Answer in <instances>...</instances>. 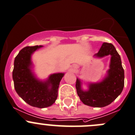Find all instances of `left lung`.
I'll use <instances>...</instances> for the list:
<instances>
[{
	"mask_svg": "<svg viewBox=\"0 0 135 135\" xmlns=\"http://www.w3.org/2000/svg\"><path fill=\"white\" fill-rule=\"evenodd\" d=\"M110 55L109 69L101 81L86 83L87 89L82 87L83 80L76 78V89L80 100L93 107H104L114 101L123 91L124 73L120 55L112 44L104 42L94 58L102 59Z\"/></svg>",
	"mask_w": 135,
	"mask_h": 135,
	"instance_id": "left-lung-1",
	"label": "left lung"
}]
</instances>
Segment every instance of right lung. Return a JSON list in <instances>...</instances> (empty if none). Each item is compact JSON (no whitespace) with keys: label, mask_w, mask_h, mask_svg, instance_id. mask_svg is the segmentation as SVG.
<instances>
[{"label":"right lung","mask_w":135,"mask_h":135,"mask_svg":"<svg viewBox=\"0 0 135 135\" xmlns=\"http://www.w3.org/2000/svg\"><path fill=\"white\" fill-rule=\"evenodd\" d=\"M43 46H26L18 52L14 62L12 79L16 93L34 107L46 108L55 103L64 73L51 74L41 80L34 73L32 55Z\"/></svg>","instance_id":"obj_1"}]
</instances>
